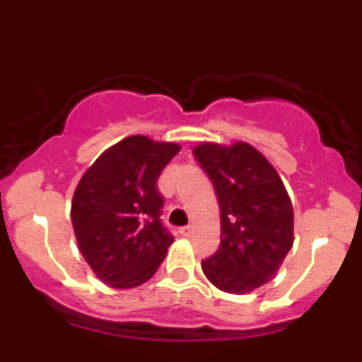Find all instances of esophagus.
Listing matches in <instances>:
<instances>
[{"instance_id": "esophagus-1", "label": "esophagus", "mask_w": 362, "mask_h": 362, "mask_svg": "<svg viewBox=\"0 0 362 362\" xmlns=\"http://www.w3.org/2000/svg\"><path fill=\"white\" fill-rule=\"evenodd\" d=\"M192 232H194V228H192L190 225L183 226V228H179V233H181V235H185V238H188V235H190Z\"/></svg>"}]
</instances>
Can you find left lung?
<instances>
[{
  "mask_svg": "<svg viewBox=\"0 0 362 362\" xmlns=\"http://www.w3.org/2000/svg\"><path fill=\"white\" fill-rule=\"evenodd\" d=\"M216 190L221 245L201 263L223 292L246 293L274 279L293 245V209L276 168L248 143L194 148Z\"/></svg>",
  "mask_w": 362,
  "mask_h": 362,
  "instance_id": "left-lung-1",
  "label": "left lung"
}]
</instances>
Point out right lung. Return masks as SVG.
Here are the masks:
<instances>
[{"label": "right lung", "instance_id": "1", "mask_svg": "<svg viewBox=\"0 0 362 362\" xmlns=\"http://www.w3.org/2000/svg\"><path fill=\"white\" fill-rule=\"evenodd\" d=\"M181 146L124 137L83 174L72 199L79 250L112 288H134L156 274L174 238L159 219L158 177Z\"/></svg>", "mask_w": 362, "mask_h": 362}]
</instances>
